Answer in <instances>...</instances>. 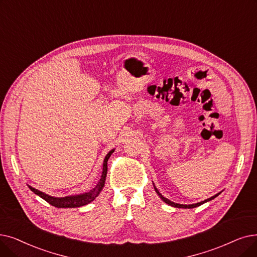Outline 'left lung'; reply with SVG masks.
Returning <instances> with one entry per match:
<instances>
[{
	"mask_svg": "<svg viewBox=\"0 0 257 257\" xmlns=\"http://www.w3.org/2000/svg\"><path fill=\"white\" fill-rule=\"evenodd\" d=\"M153 187H154V190H155V192L158 193V195L161 197V199L163 200V202H165L166 204H168L169 206H172V207H175V208H183V209H192V208L198 207V206L203 205V204H205V203H207V202H210L211 199H214L216 196H218V195L221 193V192H219V193H217V194H215V195H213V196H211L210 198H207V199L203 200V202H199V203H196V204H191V205H183V204H177V203L171 202V200H169L168 198H166L165 196H163V195L160 193V191L158 190V188L155 187L154 183H153Z\"/></svg>",
	"mask_w": 257,
	"mask_h": 257,
	"instance_id": "obj_1",
	"label": "left lung"
}]
</instances>
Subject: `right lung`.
<instances>
[{
    "mask_svg": "<svg viewBox=\"0 0 257 257\" xmlns=\"http://www.w3.org/2000/svg\"><path fill=\"white\" fill-rule=\"evenodd\" d=\"M113 152H114V149L110 150L107 153V155L105 156L101 178H99V181L97 182L96 186L90 191L82 193V194L68 195V196H64V197H55V196H51V195L44 193V192L38 190V189L33 188L29 185H28V188L33 193L39 195L44 200H46L47 203H49L50 205L57 207V208H77V207H82V206L90 204L91 202H93V200L98 196V194L101 193V191L103 190V188L105 186L106 176H107V169H108L107 168V162L111 156V154H112Z\"/></svg>",
    "mask_w": 257,
    "mask_h": 257,
    "instance_id": "obj_1",
    "label": "right lung"
}]
</instances>
